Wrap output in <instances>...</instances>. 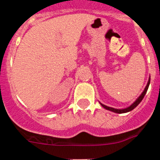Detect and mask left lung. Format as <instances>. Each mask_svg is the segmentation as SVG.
Listing matches in <instances>:
<instances>
[{"label": "left lung", "mask_w": 160, "mask_h": 160, "mask_svg": "<svg viewBox=\"0 0 160 160\" xmlns=\"http://www.w3.org/2000/svg\"><path fill=\"white\" fill-rule=\"evenodd\" d=\"M150 80H151V78H149V80H148V84H147L146 87H145V89H144V90L142 91V94L139 95V97H138V98H137V99L135 100V101L134 102H133L131 106H130V107H127V108L115 109V108H113V107H107V106H106V105H103V104H102L101 102H99V103L101 104V106L103 107V108H105L106 110H108V111H112V112L118 113V114H122V113L129 112V111H132L133 109H135V107H136L137 106H138V104L141 102V101H142V98H143L144 96H145V94H146L147 91H148V87H149V85H150Z\"/></svg>", "instance_id": "obj_1"}]
</instances>
